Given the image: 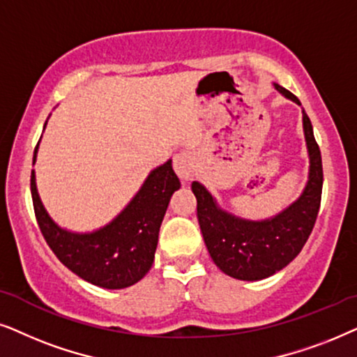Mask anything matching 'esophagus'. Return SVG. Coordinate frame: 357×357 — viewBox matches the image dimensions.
<instances>
[{
    "label": "esophagus",
    "mask_w": 357,
    "mask_h": 357,
    "mask_svg": "<svg viewBox=\"0 0 357 357\" xmlns=\"http://www.w3.org/2000/svg\"><path fill=\"white\" fill-rule=\"evenodd\" d=\"M173 166L176 174L181 179H184V181H188V179H191L194 173H196V158H194L191 151H181V153L174 156Z\"/></svg>",
    "instance_id": "34e87169"
}]
</instances>
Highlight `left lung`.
Here are the masks:
<instances>
[{
  "label": "left lung",
  "mask_w": 357,
  "mask_h": 357,
  "mask_svg": "<svg viewBox=\"0 0 357 357\" xmlns=\"http://www.w3.org/2000/svg\"><path fill=\"white\" fill-rule=\"evenodd\" d=\"M282 96L301 106L286 88L274 83ZM303 135L308 151V179L297 201L274 217L248 220L223 211L201 183H192L197 199V220L217 268L240 281H261L281 271L301 253L315 225L321 201V155L313 137L312 122L302 109Z\"/></svg>",
  "instance_id": "left-lung-1"
}]
</instances>
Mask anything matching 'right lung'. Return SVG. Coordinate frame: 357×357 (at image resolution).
Wrapping results in <instances>:
<instances>
[{"label": "right lung", "mask_w": 357, "mask_h": 357, "mask_svg": "<svg viewBox=\"0 0 357 357\" xmlns=\"http://www.w3.org/2000/svg\"><path fill=\"white\" fill-rule=\"evenodd\" d=\"M37 149L39 144L32 163H36ZM179 188L181 183L168 160L150 171L139 192L107 225L78 234L54 222L37 192L34 169L31 174L32 204L47 245L71 273L104 289L134 286L149 273L155 259L161 222L171 196Z\"/></svg>", "instance_id": "add662e5"}]
</instances>
